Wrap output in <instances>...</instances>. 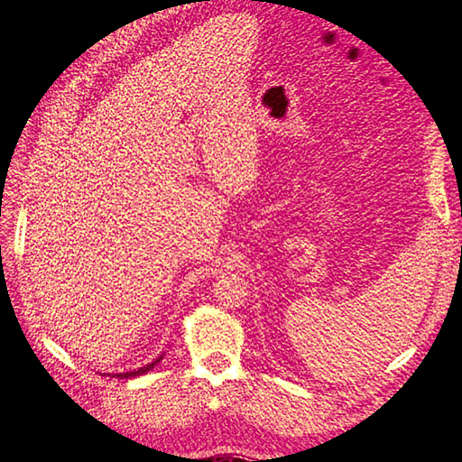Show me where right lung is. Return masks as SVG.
<instances>
[{
	"label": "right lung",
	"mask_w": 462,
	"mask_h": 462,
	"mask_svg": "<svg viewBox=\"0 0 462 462\" xmlns=\"http://www.w3.org/2000/svg\"><path fill=\"white\" fill-rule=\"evenodd\" d=\"M162 358V356H161ZM161 358H156L154 363H151V365H146V366H143V369H138V371H130V373H122V374H118V377H126V379H130V377H138V374H144V373H148L151 369H154V365L156 363H161Z\"/></svg>",
	"instance_id": "obj_1"
}]
</instances>
